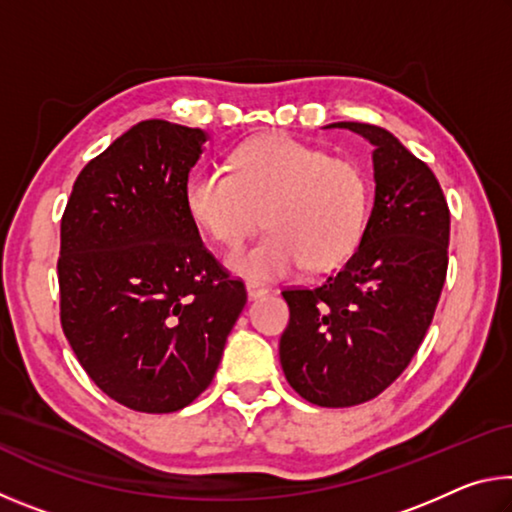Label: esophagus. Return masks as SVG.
Masks as SVG:
<instances>
[{
  "label": "esophagus",
  "mask_w": 512,
  "mask_h": 512,
  "mask_svg": "<svg viewBox=\"0 0 512 512\" xmlns=\"http://www.w3.org/2000/svg\"><path fill=\"white\" fill-rule=\"evenodd\" d=\"M246 291H248V298L250 300H257V298H264L268 289L266 287H259L255 282H246Z\"/></svg>",
  "instance_id": "obj_1"
}]
</instances>
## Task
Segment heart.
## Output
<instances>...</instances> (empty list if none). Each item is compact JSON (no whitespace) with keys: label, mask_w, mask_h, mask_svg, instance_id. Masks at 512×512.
<instances>
[{"label":"heart","mask_w":512,"mask_h":512,"mask_svg":"<svg viewBox=\"0 0 512 512\" xmlns=\"http://www.w3.org/2000/svg\"><path fill=\"white\" fill-rule=\"evenodd\" d=\"M232 173L198 169L185 185L194 223L223 248L253 235L266 210L268 235L230 253V271L271 282L309 266H339L359 244L368 183L357 164L289 135H264L232 153Z\"/></svg>","instance_id":"b5f03b06"}]
</instances>
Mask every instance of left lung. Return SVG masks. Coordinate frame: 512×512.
<instances>
[{
    "mask_svg": "<svg viewBox=\"0 0 512 512\" xmlns=\"http://www.w3.org/2000/svg\"><path fill=\"white\" fill-rule=\"evenodd\" d=\"M325 128L372 144L375 198L341 271L316 289L282 291L291 318L280 363L300 397L339 409L377 397L418 352L445 284L449 210L433 171L386 128Z\"/></svg>",
    "mask_w": 512,
    "mask_h": 512,
    "instance_id": "8db88e82",
    "label": "left lung"
}]
</instances>
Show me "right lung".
I'll list each match as a JSON object with an SVG mask.
<instances>
[{"label": "right lung", "instance_id": "obj_1", "mask_svg": "<svg viewBox=\"0 0 512 512\" xmlns=\"http://www.w3.org/2000/svg\"><path fill=\"white\" fill-rule=\"evenodd\" d=\"M207 140L140 121L85 164L60 221L63 332L94 384L133 411L192 404L246 305L185 207Z\"/></svg>", "mask_w": 512, "mask_h": 512}]
</instances>
